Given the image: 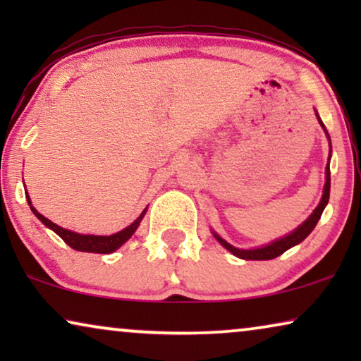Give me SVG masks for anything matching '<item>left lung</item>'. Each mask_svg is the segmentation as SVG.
I'll return each mask as SVG.
<instances>
[{
	"label": "left lung",
	"mask_w": 361,
	"mask_h": 361,
	"mask_svg": "<svg viewBox=\"0 0 361 361\" xmlns=\"http://www.w3.org/2000/svg\"><path fill=\"white\" fill-rule=\"evenodd\" d=\"M315 116H317V120L320 123V126L324 128L325 135H327L329 141H330V136L327 130H325L322 120L319 118V113H315ZM332 147V146H330ZM329 161H330V156H329ZM329 197H330V167L327 164L325 167V185H324V194H322V199H320V204L315 207V210L310 214V216L307 220L304 221L302 225H299L298 228L294 231H290L289 235L283 236V238H278L274 240L273 243L266 245V246H261V248H255V250H240V248H235V246H231L230 243H226V241L221 238L215 233V231H212L214 236L216 240H219V243L224 246L230 251L231 255H235L236 258H241V259H256V261H263V259H273V258H278L279 255H283L284 251H288L289 248H293V246L299 245L300 241H304L307 236L310 235V231L315 228V225H317V221L320 220V215H322V212L325 209V205L329 204Z\"/></svg>",
	"instance_id": "left-lung-1"
}]
</instances>
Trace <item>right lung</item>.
<instances>
[{
    "mask_svg": "<svg viewBox=\"0 0 361 361\" xmlns=\"http://www.w3.org/2000/svg\"><path fill=\"white\" fill-rule=\"evenodd\" d=\"M26 199H27V204L31 207L32 214L37 216L39 220L42 221L44 225L47 226V228H51L52 231H56V233L61 236V238L66 241V243L71 246V248L77 250V251H85V253H102V255H108V253H113V251L120 248L121 245H125L128 240L131 238L133 233H135L137 226H140L142 216L146 214V209L142 210V214L137 216V219L133 221L130 226H126L125 230L118 231L115 235H110V236H98V235H80V233H75V231H71V230H66L62 228V226H59L51 221L46 216L39 214V212L34 209L32 204H31V199H29V195L26 194Z\"/></svg>",
    "mask_w": 361,
    "mask_h": 361,
    "instance_id": "1",
    "label": "right lung"
}]
</instances>
